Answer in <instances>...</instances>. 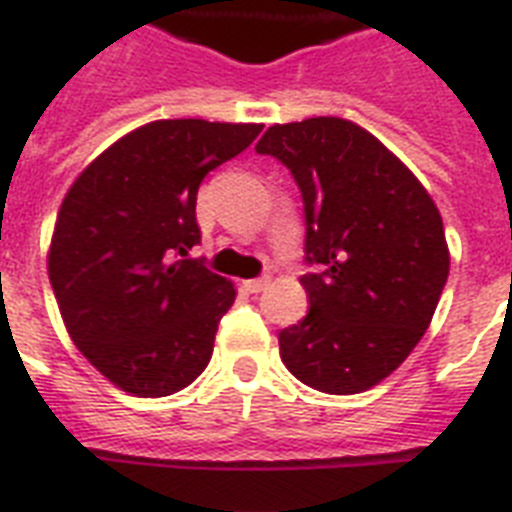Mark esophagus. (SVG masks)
I'll use <instances>...</instances> for the list:
<instances>
[{
  "label": "esophagus",
  "instance_id": "esophagus-1",
  "mask_svg": "<svg viewBox=\"0 0 512 512\" xmlns=\"http://www.w3.org/2000/svg\"><path fill=\"white\" fill-rule=\"evenodd\" d=\"M271 284V276H260V279H249L244 281V287L249 289V292H263L265 287Z\"/></svg>",
  "mask_w": 512,
  "mask_h": 512
}]
</instances>
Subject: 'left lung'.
I'll return each mask as SVG.
<instances>
[{
	"label": "left lung",
	"mask_w": 512,
	"mask_h": 512,
	"mask_svg": "<svg viewBox=\"0 0 512 512\" xmlns=\"http://www.w3.org/2000/svg\"><path fill=\"white\" fill-rule=\"evenodd\" d=\"M257 154L295 177L311 311L279 332L281 361L332 396L385 380L414 350L449 276L444 223L380 140L337 116L268 127Z\"/></svg>",
	"instance_id": "obj_1"
}]
</instances>
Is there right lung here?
<instances>
[{"label":"right lung","mask_w":512,"mask_h":512,"mask_svg":"<svg viewBox=\"0 0 512 512\" xmlns=\"http://www.w3.org/2000/svg\"><path fill=\"white\" fill-rule=\"evenodd\" d=\"M260 124L162 119L124 135L76 177L60 204L47 271L84 358L143 398L191 385L212 358L236 289L204 260L196 193Z\"/></svg>","instance_id":"add662e5"}]
</instances>
